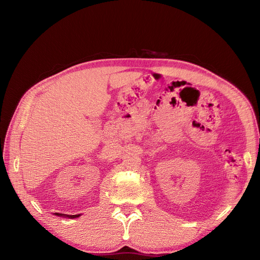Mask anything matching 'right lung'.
<instances>
[{
	"label": "right lung",
	"instance_id": "1",
	"mask_svg": "<svg viewBox=\"0 0 260 260\" xmlns=\"http://www.w3.org/2000/svg\"><path fill=\"white\" fill-rule=\"evenodd\" d=\"M55 215H57V216H66V217H68V218H77V217H79L80 215H73V216H69V215H64V214H58V212H56V214Z\"/></svg>",
	"mask_w": 260,
	"mask_h": 260
}]
</instances>
